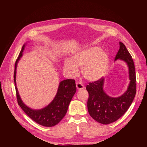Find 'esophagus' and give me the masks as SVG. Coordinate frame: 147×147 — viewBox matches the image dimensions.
I'll use <instances>...</instances> for the list:
<instances>
[{"label":"esophagus","mask_w":147,"mask_h":147,"mask_svg":"<svg viewBox=\"0 0 147 147\" xmlns=\"http://www.w3.org/2000/svg\"><path fill=\"white\" fill-rule=\"evenodd\" d=\"M76 86H77V88L78 90H83V89L84 88V86L80 83H77Z\"/></svg>","instance_id":"34e87169"}]
</instances>
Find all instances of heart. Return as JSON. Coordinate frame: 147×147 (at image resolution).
<instances>
[{
    "label": "heart",
    "instance_id": "1",
    "mask_svg": "<svg viewBox=\"0 0 147 147\" xmlns=\"http://www.w3.org/2000/svg\"><path fill=\"white\" fill-rule=\"evenodd\" d=\"M109 56L100 47L92 46L75 52L70 59H65L64 70L70 77H76L78 67L82 76L90 82H96L104 77L107 72Z\"/></svg>",
    "mask_w": 147,
    "mask_h": 147
}]
</instances>
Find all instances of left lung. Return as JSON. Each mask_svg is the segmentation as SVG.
Masks as SVG:
<instances>
[{
    "label": "left lung",
    "instance_id": "left-lung-1",
    "mask_svg": "<svg viewBox=\"0 0 147 147\" xmlns=\"http://www.w3.org/2000/svg\"><path fill=\"white\" fill-rule=\"evenodd\" d=\"M121 60L127 65L130 82L127 90L117 97H110L104 91V79L89 83L86 90L89 93L87 102L88 112L96 121L108 124L116 121L126 113L134 99L136 93V76L134 61L124 44L119 42V49L115 61Z\"/></svg>",
    "mask_w": 147,
    "mask_h": 147
}]
</instances>
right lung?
Wrapping results in <instances>:
<instances>
[{
	"label": "right lung",
	"instance_id": "right-lung-1",
	"mask_svg": "<svg viewBox=\"0 0 147 147\" xmlns=\"http://www.w3.org/2000/svg\"><path fill=\"white\" fill-rule=\"evenodd\" d=\"M26 44H24L18 57L16 61L14 72V82L16 97L18 105L28 117L35 122L46 127H52L58 124L65 115L69 105L72 100L77 87L75 80L72 79H67L59 83L56 94L50 104L45 107L39 110H34L26 105L21 100L16 87V75L17 64L21 57L23 56V52Z\"/></svg>",
	"mask_w": 147,
	"mask_h": 147
}]
</instances>
